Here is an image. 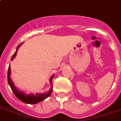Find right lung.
I'll return each instance as SVG.
<instances>
[{
  "mask_svg": "<svg viewBox=\"0 0 121 121\" xmlns=\"http://www.w3.org/2000/svg\"><path fill=\"white\" fill-rule=\"evenodd\" d=\"M23 43L20 44L17 46L15 52L13 54V55L12 57V58H11L12 60L16 57L18 50L19 48L21 46V45ZM10 66H9V69H8L7 73V79L9 85L10 86L11 89H12V90L13 92L14 95H15L16 97L18 99H20L21 101H22V102L25 103L31 104H32L38 103L41 102L42 101L44 100L45 99L47 98H48L50 96V95L51 94L52 91V78L54 77V74L53 75H52L49 79L50 84L51 85V89L49 91H48L47 92H44L43 93H35H35H28V94H27L26 93H25V91H22L20 90L18 88L16 87L13 83L12 80L10 78Z\"/></svg>",
  "mask_w": 121,
  "mask_h": 121,
  "instance_id": "obj_1",
  "label": "right lung"
}]
</instances>
